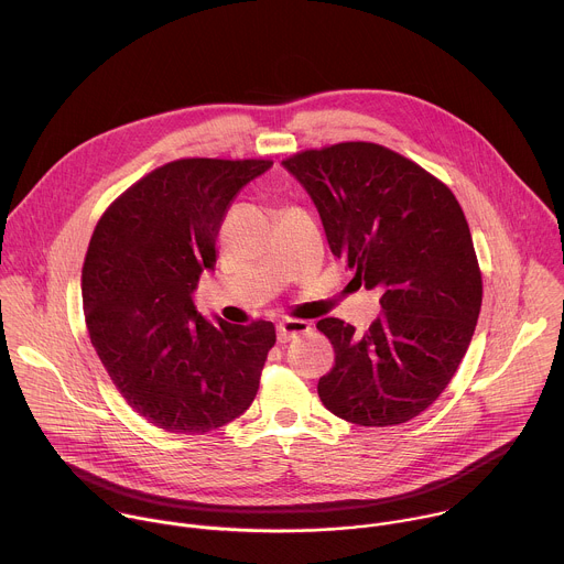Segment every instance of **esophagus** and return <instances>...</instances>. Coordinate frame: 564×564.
<instances>
[{"label":"esophagus","mask_w":564,"mask_h":564,"mask_svg":"<svg viewBox=\"0 0 564 564\" xmlns=\"http://www.w3.org/2000/svg\"><path fill=\"white\" fill-rule=\"evenodd\" d=\"M310 333V324L307 321H301V318H288V321H281V324L276 326V339L279 344H288L292 339H296L299 335H305Z\"/></svg>","instance_id":"obj_1"}]
</instances>
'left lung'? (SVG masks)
<instances>
[{
	"mask_svg": "<svg viewBox=\"0 0 564 564\" xmlns=\"http://www.w3.org/2000/svg\"><path fill=\"white\" fill-rule=\"evenodd\" d=\"M281 165L312 198L352 281L381 290V314L364 335L335 316L316 324L335 348V366L316 386L321 401L359 426L417 417L453 379L481 307V274L457 198L375 142L310 149Z\"/></svg>",
	"mask_w": 564,
	"mask_h": 564,
	"instance_id": "left-lung-1",
	"label": "left lung"
}]
</instances>
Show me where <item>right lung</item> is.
Segmentation results:
<instances>
[{"label":"right lung","instance_id":"right-lung-1","mask_svg":"<svg viewBox=\"0 0 564 564\" xmlns=\"http://www.w3.org/2000/svg\"><path fill=\"white\" fill-rule=\"evenodd\" d=\"M272 160L183 158L129 187L98 220L83 268L91 344L127 404L167 433L243 415L276 341L272 321H207L194 305L234 196Z\"/></svg>","mask_w":564,"mask_h":564}]
</instances>
